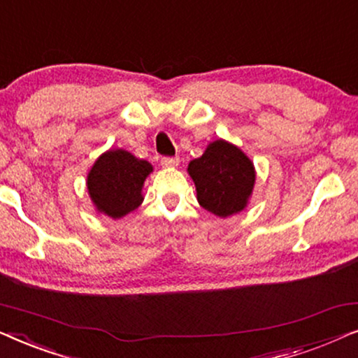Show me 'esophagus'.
Masks as SVG:
<instances>
[{
  "mask_svg": "<svg viewBox=\"0 0 358 358\" xmlns=\"http://www.w3.org/2000/svg\"><path fill=\"white\" fill-rule=\"evenodd\" d=\"M179 164V158H163L161 159V166L166 169H173Z\"/></svg>",
  "mask_w": 358,
  "mask_h": 358,
  "instance_id": "esophagus-1",
  "label": "esophagus"
}]
</instances>
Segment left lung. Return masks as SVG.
<instances>
[{"mask_svg": "<svg viewBox=\"0 0 358 358\" xmlns=\"http://www.w3.org/2000/svg\"><path fill=\"white\" fill-rule=\"evenodd\" d=\"M197 190V200L207 212L220 218L243 212L256 184L252 161L227 140L208 143L203 155L187 166Z\"/></svg>", "mask_w": 358, "mask_h": 358, "instance_id": "8db88e82", "label": "left lung"}]
</instances>
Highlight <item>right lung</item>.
<instances>
[{"label":"right lung","mask_w":358,"mask_h":358,"mask_svg":"<svg viewBox=\"0 0 358 358\" xmlns=\"http://www.w3.org/2000/svg\"><path fill=\"white\" fill-rule=\"evenodd\" d=\"M153 173L148 161L140 159L129 151L107 150L94 161L87 173V194L97 213L119 220L143 202V184Z\"/></svg>","instance_id":"1"}]
</instances>
